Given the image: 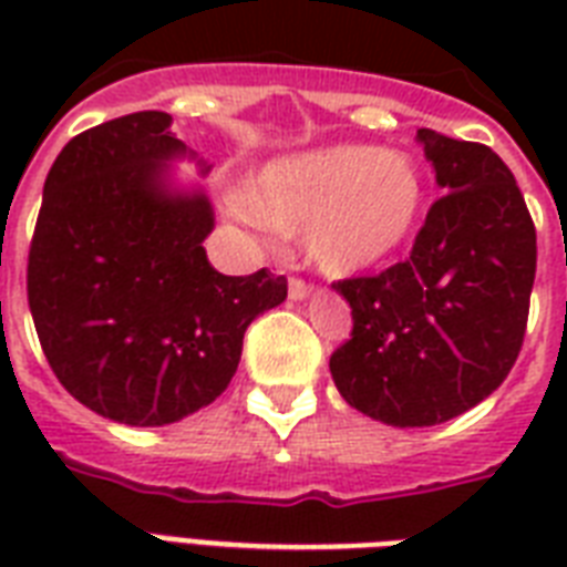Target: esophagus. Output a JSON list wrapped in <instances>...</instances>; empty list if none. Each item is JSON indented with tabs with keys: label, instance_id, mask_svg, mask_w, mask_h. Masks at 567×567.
Here are the masks:
<instances>
[{
	"label": "esophagus",
	"instance_id": "obj_1",
	"mask_svg": "<svg viewBox=\"0 0 567 567\" xmlns=\"http://www.w3.org/2000/svg\"><path fill=\"white\" fill-rule=\"evenodd\" d=\"M288 293H291V300H306L311 293V285L306 282V279H297V276H291V282H288Z\"/></svg>",
	"mask_w": 567,
	"mask_h": 567
}]
</instances>
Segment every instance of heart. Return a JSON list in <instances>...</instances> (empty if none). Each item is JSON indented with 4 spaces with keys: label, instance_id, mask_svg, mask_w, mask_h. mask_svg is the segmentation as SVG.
<instances>
[{
    "label": "heart",
    "instance_id": "obj_1",
    "mask_svg": "<svg viewBox=\"0 0 567 567\" xmlns=\"http://www.w3.org/2000/svg\"><path fill=\"white\" fill-rule=\"evenodd\" d=\"M423 194L421 171L405 153L338 144L261 167L244 212L274 229H302L311 265L353 276L400 252L421 220Z\"/></svg>",
    "mask_w": 567,
    "mask_h": 567
}]
</instances>
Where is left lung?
Instances as JSON below:
<instances>
[{"instance_id":"left-lung-1","label":"left lung","mask_w":567,"mask_h":567,"mask_svg":"<svg viewBox=\"0 0 567 567\" xmlns=\"http://www.w3.org/2000/svg\"><path fill=\"white\" fill-rule=\"evenodd\" d=\"M444 190L412 252L341 279L350 341L329 359L347 403L391 426H435L474 409L518 359L536 282V226L492 146L417 128Z\"/></svg>"}]
</instances>
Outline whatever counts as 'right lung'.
<instances>
[{
  "instance_id": "right-lung-1",
  "label": "right lung",
  "mask_w": 567,
  "mask_h": 567,
  "mask_svg": "<svg viewBox=\"0 0 567 567\" xmlns=\"http://www.w3.org/2000/svg\"><path fill=\"white\" fill-rule=\"evenodd\" d=\"M185 144L171 114L137 111L75 135L43 185L29 247V309L58 382L91 412L164 426L226 391L244 332L288 297L261 267L223 276L203 240L205 194L167 188Z\"/></svg>"
}]
</instances>
